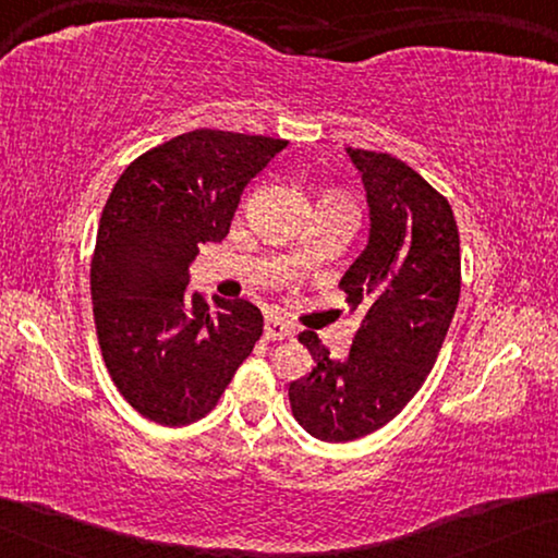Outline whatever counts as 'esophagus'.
<instances>
[{
  "label": "esophagus",
  "instance_id": "obj_1",
  "mask_svg": "<svg viewBox=\"0 0 558 558\" xmlns=\"http://www.w3.org/2000/svg\"><path fill=\"white\" fill-rule=\"evenodd\" d=\"M294 337V329L284 324L277 316H269L267 324H264V339L267 341H281V339H289Z\"/></svg>",
  "mask_w": 558,
  "mask_h": 558
}]
</instances>
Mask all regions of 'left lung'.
Here are the masks:
<instances>
[{
    "label": "left lung",
    "instance_id": "8db88e82",
    "mask_svg": "<svg viewBox=\"0 0 558 558\" xmlns=\"http://www.w3.org/2000/svg\"><path fill=\"white\" fill-rule=\"evenodd\" d=\"M347 151L362 171L372 231L339 289L364 319L344 359H331L314 331L299 333L316 364L289 387L291 414L324 441H354L409 404L439 356L461 291L447 196L387 151Z\"/></svg>",
    "mask_w": 558,
    "mask_h": 558
}]
</instances>
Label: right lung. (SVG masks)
<instances>
[{
  "instance_id": "add662e5",
  "label": "right lung",
  "mask_w": 558,
  "mask_h": 558,
  "mask_svg": "<svg viewBox=\"0 0 558 558\" xmlns=\"http://www.w3.org/2000/svg\"><path fill=\"white\" fill-rule=\"evenodd\" d=\"M287 140L194 130L144 151L117 179L92 256V302L107 372L161 426L207 416L262 337L246 299L186 296L199 244L229 234L244 186Z\"/></svg>"
}]
</instances>
